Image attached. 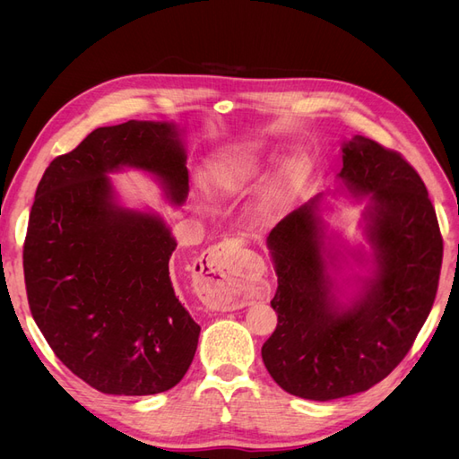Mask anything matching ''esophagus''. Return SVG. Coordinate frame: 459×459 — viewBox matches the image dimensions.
I'll use <instances>...</instances> for the list:
<instances>
[{
    "label": "esophagus",
    "instance_id": "1",
    "mask_svg": "<svg viewBox=\"0 0 459 459\" xmlns=\"http://www.w3.org/2000/svg\"><path fill=\"white\" fill-rule=\"evenodd\" d=\"M201 262V300L212 310H238L247 304L245 248L239 239H224L211 247Z\"/></svg>",
    "mask_w": 459,
    "mask_h": 459
}]
</instances>
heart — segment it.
<instances>
[{"label": "heart", "mask_w": 459, "mask_h": 459, "mask_svg": "<svg viewBox=\"0 0 459 459\" xmlns=\"http://www.w3.org/2000/svg\"><path fill=\"white\" fill-rule=\"evenodd\" d=\"M273 157V152L258 143H241L218 151L206 162L204 184L216 195H233L251 186ZM308 176V162L290 157L272 170L258 189V211L264 214L285 208L297 195Z\"/></svg>", "instance_id": "obj_1"}]
</instances>
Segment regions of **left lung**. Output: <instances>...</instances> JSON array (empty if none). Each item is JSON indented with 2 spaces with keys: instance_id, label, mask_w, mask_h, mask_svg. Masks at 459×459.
Returning a JSON list of instances; mask_svg holds the SVG:
<instances>
[{
  "instance_id": "8db88e82",
  "label": "left lung",
  "mask_w": 459,
  "mask_h": 459,
  "mask_svg": "<svg viewBox=\"0 0 459 459\" xmlns=\"http://www.w3.org/2000/svg\"><path fill=\"white\" fill-rule=\"evenodd\" d=\"M339 178L354 195H369L375 272L358 299L342 304L333 293L319 197L268 235L277 327L262 346L264 366L289 394L319 402L364 393L404 359L433 308L442 266L435 206L400 152L354 135L342 145Z\"/></svg>"
}]
</instances>
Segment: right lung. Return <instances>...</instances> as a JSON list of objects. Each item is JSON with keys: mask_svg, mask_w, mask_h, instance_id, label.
<instances>
[{"mask_svg": "<svg viewBox=\"0 0 459 459\" xmlns=\"http://www.w3.org/2000/svg\"><path fill=\"white\" fill-rule=\"evenodd\" d=\"M186 149L170 122L93 130L41 176L22 248L41 335L76 377L105 394L147 396L184 379L201 327L176 297V239L157 214L115 203L107 174L145 170L182 204Z\"/></svg>", "mask_w": 459, "mask_h": 459, "instance_id": "right-lung-1", "label": "right lung"}]
</instances>
